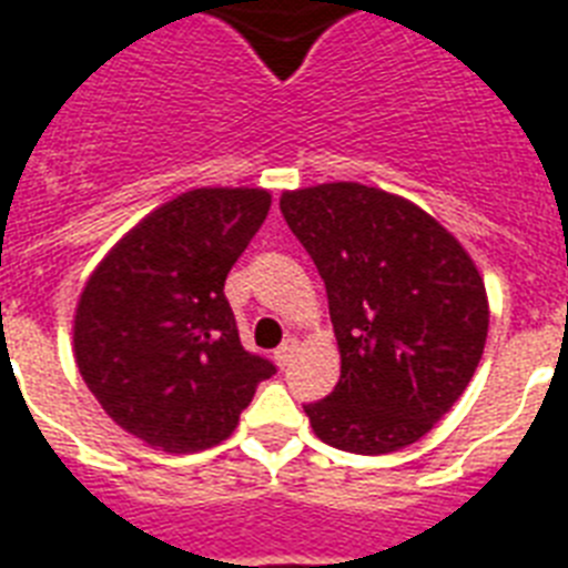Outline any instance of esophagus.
I'll list each match as a JSON object with an SVG mask.
<instances>
[{
    "instance_id": "34e87169",
    "label": "esophagus",
    "mask_w": 568,
    "mask_h": 568,
    "mask_svg": "<svg viewBox=\"0 0 568 568\" xmlns=\"http://www.w3.org/2000/svg\"><path fill=\"white\" fill-rule=\"evenodd\" d=\"M294 351H297V338H285L283 345H280V347H276V351H274L276 365H280V368H285V365L292 363Z\"/></svg>"
}]
</instances>
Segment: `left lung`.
<instances>
[{
    "mask_svg": "<svg viewBox=\"0 0 568 568\" xmlns=\"http://www.w3.org/2000/svg\"><path fill=\"white\" fill-rule=\"evenodd\" d=\"M327 285L342 377L306 404L315 436L351 454L413 445L457 404L484 356L489 303L459 241L404 196L359 182L280 200Z\"/></svg>",
    "mask_w": 568,
    "mask_h": 568,
    "instance_id": "8db88e82",
    "label": "left lung"
}]
</instances>
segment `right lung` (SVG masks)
<instances>
[{
    "label": "right lung",
    "mask_w": 568,
    "mask_h": 568,
    "mask_svg": "<svg viewBox=\"0 0 568 568\" xmlns=\"http://www.w3.org/2000/svg\"><path fill=\"white\" fill-rule=\"evenodd\" d=\"M262 189H194L146 214L84 285L79 374L114 424L168 454L221 445L274 363L244 351L223 294L265 223Z\"/></svg>",
    "instance_id": "1"
}]
</instances>
